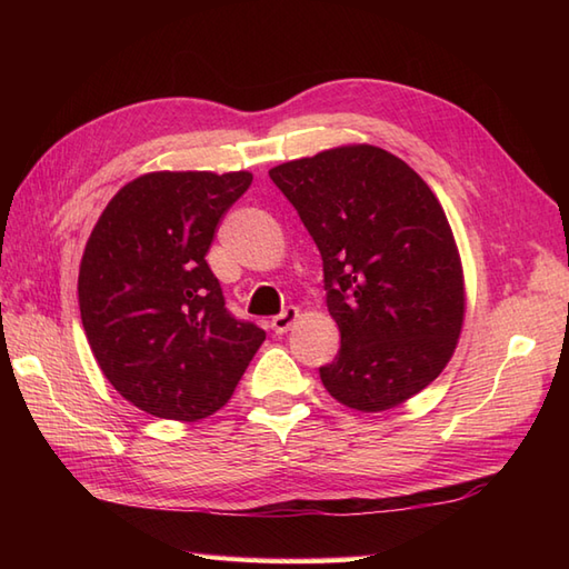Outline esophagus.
Segmentation results:
<instances>
[{"mask_svg":"<svg viewBox=\"0 0 569 569\" xmlns=\"http://www.w3.org/2000/svg\"><path fill=\"white\" fill-rule=\"evenodd\" d=\"M298 308H286L281 316H276L273 320H271V330L276 332V335H286L288 330H291V325L298 320Z\"/></svg>","mask_w":569,"mask_h":569,"instance_id":"esophagus-1","label":"esophagus"}]
</instances>
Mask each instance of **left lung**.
I'll list each match as a JSON object with an SVG mask.
<instances>
[{
	"mask_svg": "<svg viewBox=\"0 0 569 569\" xmlns=\"http://www.w3.org/2000/svg\"><path fill=\"white\" fill-rule=\"evenodd\" d=\"M322 257L340 352L320 367L347 408L381 413L420 393L452 359L465 271L440 200L413 168L345 143L269 171Z\"/></svg>",
	"mask_w": 569,
	"mask_h": 569,
	"instance_id": "8db88e82",
	"label": "left lung"
}]
</instances>
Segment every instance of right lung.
I'll list each match as a JSON object with an SVG mask.
<instances>
[{"label":"right lung","instance_id":"obj_1","mask_svg":"<svg viewBox=\"0 0 569 569\" xmlns=\"http://www.w3.org/2000/svg\"><path fill=\"white\" fill-rule=\"evenodd\" d=\"M249 171H153L107 202L84 244L78 303L94 359L129 403L196 422L232 398L266 340L224 308L204 253Z\"/></svg>","mask_w":569,"mask_h":569}]
</instances>
